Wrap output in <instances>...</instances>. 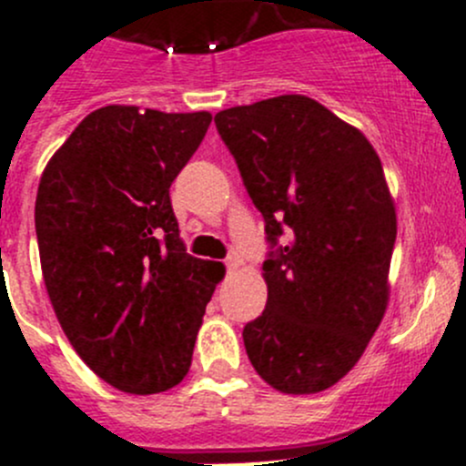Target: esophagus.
Here are the masks:
<instances>
[{
    "label": "esophagus",
    "instance_id": "obj_1",
    "mask_svg": "<svg viewBox=\"0 0 466 466\" xmlns=\"http://www.w3.org/2000/svg\"><path fill=\"white\" fill-rule=\"evenodd\" d=\"M238 266H241V257H238V255H229L228 259H225V268H228V272L237 270Z\"/></svg>",
    "mask_w": 466,
    "mask_h": 466
}]
</instances>
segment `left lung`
Here are the masks:
<instances>
[{
  "instance_id": "obj_1",
  "label": "left lung",
  "mask_w": 466,
  "mask_h": 466,
  "mask_svg": "<svg viewBox=\"0 0 466 466\" xmlns=\"http://www.w3.org/2000/svg\"><path fill=\"white\" fill-rule=\"evenodd\" d=\"M266 223L268 302L243 327L257 374L289 394L331 388L388 304L397 214L377 150L302 94L214 116Z\"/></svg>"
}]
</instances>
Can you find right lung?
Here are the masks:
<instances>
[{
  "mask_svg": "<svg viewBox=\"0 0 466 466\" xmlns=\"http://www.w3.org/2000/svg\"><path fill=\"white\" fill-rule=\"evenodd\" d=\"M209 124V112L101 107L40 177L35 234L56 318L87 368L124 392L185 379L223 277L187 255L168 196Z\"/></svg>",
  "mask_w": 466,
  "mask_h": 466,
  "instance_id": "add662e5",
  "label": "right lung"
}]
</instances>
